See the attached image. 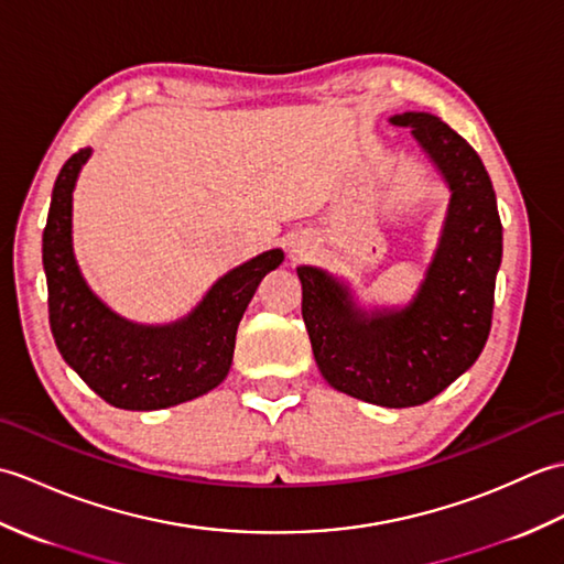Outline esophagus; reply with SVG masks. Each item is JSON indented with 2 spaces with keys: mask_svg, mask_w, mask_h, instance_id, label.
<instances>
[{
  "mask_svg": "<svg viewBox=\"0 0 564 564\" xmlns=\"http://www.w3.org/2000/svg\"><path fill=\"white\" fill-rule=\"evenodd\" d=\"M293 251H295V254H303V251H305V242H297V245L293 247Z\"/></svg>",
  "mask_w": 564,
  "mask_h": 564,
  "instance_id": "1",
  "label": "esophagus"
}]
</instances>
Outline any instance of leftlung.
<instances>
[{
	"instance_id": "1",
	"label": "left lung",
	"mask_w": 564,
	"mask_h": 564,
	"mask_svg": "<svg viewBox=\"0 0 564 564\" xmlns=\"http://www.w3.org/2000/svg\"><path fill=\"white\" fill-rule=\"evenodd\" d=\"M451 191L434 257L402 307L358 305L349 283L319 267H297L303 319L322 378L380 406H416L446 390L482 354L492 327L501 263V220L482 160L434 113L404 111Z\"/></svg>"
}]
</instances>
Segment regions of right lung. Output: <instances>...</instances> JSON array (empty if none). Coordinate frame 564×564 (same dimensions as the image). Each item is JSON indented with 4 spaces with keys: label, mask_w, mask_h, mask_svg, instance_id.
I'll list each match as a JSON object with an SVG mask.
<instances>
[{
    "label": "right lung",
    "mask_w": 564,
    "mask_h": 564,
    "mask_svg": "<svg viewBox=\"0 0 564 564\" xmlns=\"http://www.w3.org/2000/svg\"><path fill=\"white\" fill-rule=\"evenodd\" d=\"M91 158L84 148L59 170L43 230L51 329L65 364L113 406L164 410L218 388L230 373L239 319L283 249L261 251L220 275L203 301L170 325L126 319L89 289L72 247V191Z\"/></svg>",
    "instance_id": "1"
}]
</instances>
